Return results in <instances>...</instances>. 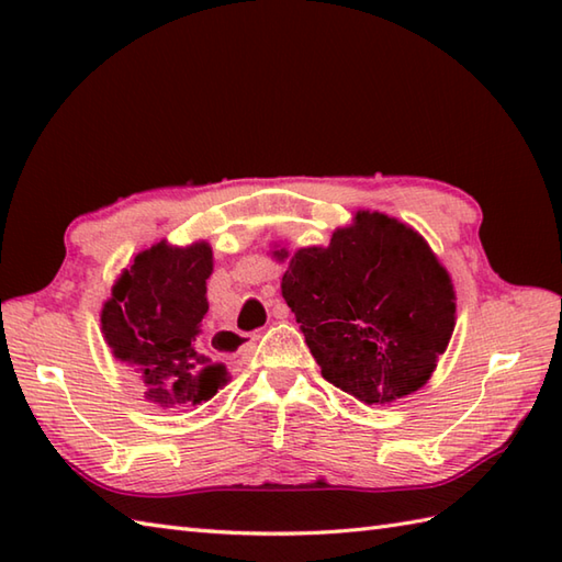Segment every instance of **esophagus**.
Listing matches in <instances>:
<instances>
[{
    "label": "esophagus",
    "instance_id": "34e87169",
    "mask_svg": "<svg viewBox=\"0 0 562 562\" xmlns=\"http://www.w3.org/2000/svg\"><path fill=\"white\" fill-rule=\"evenodd\" d=\"M274 318H288V308H284V306L274 308ZM256 338L258 336H250V340H246L244 333H236V330H220L217 333V340L229 350H248Z\"/></svg>",
    "mask_w": 562,
    "mask_h": 562
}]
</instances>
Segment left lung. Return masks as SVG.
<instances>
[{
  "mask_svg": "<svg viewBox=\"0 0 562 562\" xmlns=\"http://www.w3.org/2000/svg\"><path fill=\"white\" fill-rule=\"evenodd\" d=\"M282 296L324 379L369 405L425 384L457 312L449 274L423 236L379 212H357L326 248L296 250Z\"/></svg>",
  "mask_w": 562,
  "mask_h": 562,
  "instance_id": "8db88e82",
  "label": "left lung"
}]
</instances>
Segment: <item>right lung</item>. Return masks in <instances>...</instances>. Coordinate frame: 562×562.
<instances>
[{"label":"right lung","instance_id":"obj_1","mask_svg":"<svg viewBox=\"0 0 562 562\" xmlns=\"http://www.w3.org/2000/svg\"><path fill=\"white\" fill-rule=\"evenodd\" d=\"M212 248H171L164 241L135 256L103 304V336L117 360L135 367L149 386L145 396L161 408L198 405L226 384V364L200 348L207 314Z\"/></svg>","mask_w":562,"mask_h":562}]
</instances>
